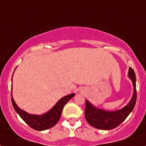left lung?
<instances>
[{"mask_svg":"<svg viewBox=\"0 0 146 146\" xmlns=\"http://www.w3.org/2000/svg\"><path fill=\"white\" fill-rule=\"evenodd\" d=\"M128 74L133 83L134 94L128 104L123 108L116 111H105L95 108L86 100L85 117L88 123L93 127L104 130H110L116 128L132 111L136 103L137 91L136 76L135 72L131 67L129 69Z\"/></svg>","mask_w":146,"mask_h":146,"instance_id":"8db88e82","label":"left lung"}]
</instances>
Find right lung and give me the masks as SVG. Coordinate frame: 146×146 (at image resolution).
Masks as SVG:
<instances>
[{"mask_svg": "<svg viewBox=\"0 0 146 146\" xmlns=\"http://www.w3.org/2000/svg\"><path fill=\"white\" fill-rule=\"evenodd\" d=\"M74 94H71L69 95L64 96L60 99L55 106L45 114L42 115H31L26 112L23 111L21 109L17 106L15 104L12 96H11V103L15 108V111L19 114L22 119L32 129L38 131H43V130L48 129L52 126H55L58 123L61 115L62 110L64 105L74 96Z\"/></svg>", "mask_w": 146, "mask_h": 146, "instance_id": "1", "label": "right lung"}]
</instances>
